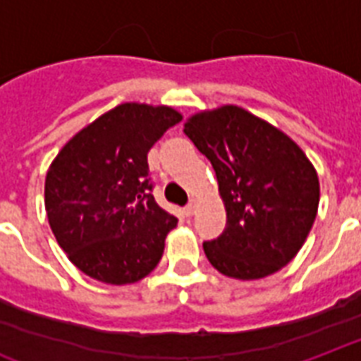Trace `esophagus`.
I'll use <instances>...</instances> for the list:
<instances>
[{"mask_svg": "<svg viewBox=\"0 0 361 361\" xmlns=\"http://www.w3.org/2000/svg\"><path fill=\"white\" fill-rule=\"evenodd\" d=\"M195 210H197V202H195V200H191V202H189V204L183 208V214H185L187 217H191L192 214H195Z\"/></svg>", "mask_w": 361, "mask_h": 361, "instance_id": "obj_1", "label": "esophagus"}]
</instances>
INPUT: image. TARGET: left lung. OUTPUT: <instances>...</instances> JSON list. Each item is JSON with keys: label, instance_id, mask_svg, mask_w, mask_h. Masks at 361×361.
Listing matches in <instances>:
<instances>
[{"label": "left lung", "instance_id": "1", "mask_svg": "<svg viewBox=\"0 0 361 361\" xmlns=\"http://www.w3.org/2000/svg\"><path fill=\"white\" fill-rule=\"evenodd\" d=\"M183 132L212 162L227 212L224 233L202 244L212 267L257 280L288 265L320 202L318 174L301 147L238 106L192 115Z\"/></svg>", "mask_w": 361, "mask_h": 361}]
</instances>
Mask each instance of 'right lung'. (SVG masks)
Masks as SVG:
<instances>
[{"instance_id":"right-lung-1","label":"right lung","mask_w":361,"mask_h":361,"mask_svg":"<svg viewBox=\"0 0 361 361\" xmlns=\"http://www.w3.org/2000/svg\"><path fill=\"white\" fill-rule=\"evenodd\" d=\"M180 121L169 106L121 104L77 132L49 166V225L90 279L134 284L159 265L178 219L151 195L147 151Z\"/></svg>"}]
</instances>
